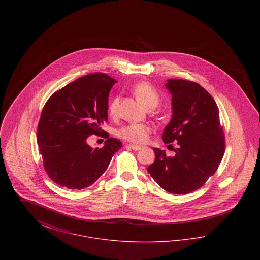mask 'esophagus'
Returning a JSON list of instances; mask_svg holds the SVG:
<instances>
[{
	"label": "esophagus",
	"mask_w": 260,
	"mask_h": 260,
	"mask_svg": "<svg viewBox=\"0 0 260 260\" xmlns=\"http://www.w3.org/2000/svg\"><path fill=\"white\" fill-rule=\"evenodd\" d=\"M127 147H128V148L133 149V150H135V151H138V150H140V149L142 148L141 146L134 145V144H128V145H127Z\"/></svg>",
	"instance_id": "1"
}]
</instances>
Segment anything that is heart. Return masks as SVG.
Listing matches in <instances>:
<instances>
[{"instance_id":"obj_1","label":"heart","mask_w":260,"mask_h":260,"mask_svg":"<svg viewBox=\"0 0 260 260\" xmlns=\"http://www.w3.org/2000/svg\"><path fill=\"white\" fill-rule=\"evenodd\" d=\"M133 93L136 99L142 104L147 110L155 109L160 102V94L157 89L147 82H139L133 87ZM119 96H116L112 100L109 105V113L111 116H115L119 107ZM151 134V128L147 124H126L118 131V136L126 141L143 144L147 141Z\"/></svg>"}]
</instances>
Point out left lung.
<instances>
[{"mask_svg": "<svg viewBox=\"0 0 260 260\" xmlns=\"http://www.w3.org/2000/svg\"><path fill=\"white\" fill-rule=\"evenodd\" d=\"M166 87L172 98L173 116L162 133L165 143L177 142L174 156L154 148L155 161L147 172L173 194H187L204 185L222 160L225 137L218 107L197 83L169 79Z\"/></svg>", "mask_w": 260, "mask_h": 260, "instance_id": "8db88e82", "label": "left lung"}]
</instances>
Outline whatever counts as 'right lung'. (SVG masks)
<instances>
[{"label":"right lung","instance_id":"1","mask_svg":"<svg viewBox=\"0 0 260 260\" xmlns=\"http://www.w3.org/2000/svg\"><path fill=\"white\" fill-rule=\"evenodd\" d=\"M115 83L104 73L86 75L55 91L45 104L38 146L44 168L56 184L72 190L93 184L123 146L114 137L100 149L86 143L91 134L109 137L100 125L108 121V98Z\"/></svg>","mask_w":260,"mask_h":260}]
</instances>
